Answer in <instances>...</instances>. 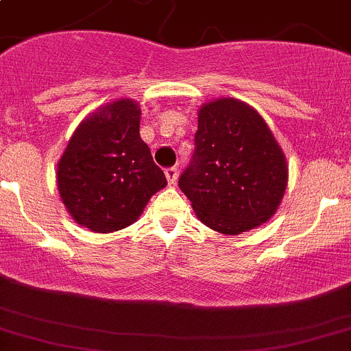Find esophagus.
<instances>
[{"mask_svg": "<svg viewBox=\"0 0 351 351\" xmlns=\"http://www.w3.org/2000/svg\"><path fill=\"white\" fill-rule=\"evenodd\" d=\"M165 176H167L168 184H175L176 178H178V169H176L175 167H169L165 169Z\"/></svg>", "mask_w": 351, "mask_h": 351, "instance_id": "obj_1", "label": "esophagus"}]
</instances>
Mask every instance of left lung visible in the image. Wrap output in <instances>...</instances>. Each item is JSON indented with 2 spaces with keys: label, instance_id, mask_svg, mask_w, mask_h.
Segmentation results:
<instances>
[{
  "label": "left lung",
  "instance_id": "obj_1",
  "mask_svg": "<svg viewBox=\"0 0 351 351\" xmlns=\"http://www.w3.org/2000/svg\"><path fill=\"white\" fill-rule=\"evenodd\" d=\"M195 146L178 184L203 225L234 237L276 213L288 184L287 158L255 108L234 98L202 105Z\"/></svg>",
  "mask_w": 351,
  "mask_h": 351
}]
</instances>
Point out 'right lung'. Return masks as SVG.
<instances>
[{
    "label": "right lung",
    "instance_id": "add662e5",
    "mask_svg": "<svg viewBox=\"0 0 351 351\" xmlns=\"http://www.w3.org/2000/svg\"><path fill=\"white\" fill-rule=\"evenodd\" d=\"M141 108L121 98L88 114L58 161L63 205L78 225L111 233L133 225L149 198L167 186L140 136Z\"/></svg>",
    "mask_w": 351,
    "mask_h": 351
}]
</instances>
